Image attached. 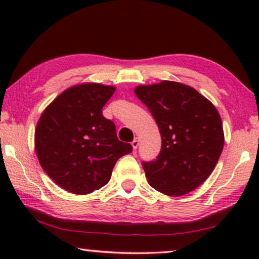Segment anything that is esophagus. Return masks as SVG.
I'll list each match as a JSON object with an SVG mask.
<instances>
[{
	"label": "esophagus",
	"mask_w": 259,
	"mask_h": 259,
	"mask_svg": "<svg viewBox=\"0 0 259 259\" xmlns=\"http://www.w3.org/2000/svg\"><path fill=\"white\" fill-rule=\"evenodd\" d=\"M138 146H139V139H138V138H136V139H134V140L132 141V147H133V150L136 151L137 148H138Z\"/></svg>",
	"instance_id": "esophagus-1"
}]
</instances>
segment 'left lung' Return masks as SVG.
Wrapping results in <instances>:
<instances>
[{"label":"left lung","instance_id":"8db88e82","mask_svg":"<svg viewBox=\"0 0 259 259\" xmlns=\"http://www.w3.org/2000/svg\"><path fill=\"white\" fill-rule=\"evenodd\" d=\"M161 136L157 159L143 162L148 184L178 197L196 190L217 165L224 147L221 115L210 100L187 84L161 81L137 86Z\"/></svg>","mask_w":259,"mask_h":259}]
</instances>
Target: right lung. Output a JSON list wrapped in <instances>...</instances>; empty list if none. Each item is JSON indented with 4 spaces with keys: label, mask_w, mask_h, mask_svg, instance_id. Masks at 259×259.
Wrapping results in <instances>:
<instances>
[{
    "label": "right lung",
    "mask_w": 259,
    "mask_h": 259,
    "mask_svg": "<svg viewBox=\"0 0 259 259\" xmlns=\"http://www.w3.org/2000/svg\"><path fill=\"white\" fill-rule=\"evenodd\" d=\"M114 86L86 82L67 88L49 104L35 128L41 167L61 189L88 194L109 182L115 162L132 152L102 115Z\"/></svg>",
    "instance_id": "right-lung-1"
}]
</instances>
